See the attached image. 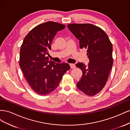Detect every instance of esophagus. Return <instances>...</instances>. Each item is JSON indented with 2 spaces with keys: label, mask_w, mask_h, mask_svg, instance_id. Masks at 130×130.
Here are the masks:
<instances>
[{
  "label": "esophagus",
  "mask_w": 130,
  "mask_h": 130,
  "mask_svg": "<svg viewBox=\"0 0 130 130\" xmlns=\"http://www.w3.org/2000/svg\"><path fill=\"white\" fill-rule=\"evenodd\" d=\"M69 65H70V68H71L72 69H73V68H74L75 67V65L73 63H70V64H69Z\"/></svg>",
  "instance_id": "1"
}]
</instances>
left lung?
<instances>
[{"mask_svg": "<svg viewBox=\"0 0 130 130\" xmlns=\"http://www.w3.org/2000/svg\"><path fill=\"white\" fill-rule=\"evenodd\" d=\"M68 28L79 40L80 48L87 49V66L76 64L82 72L77 87L86 95H95L104 87L113 65L112 44L105 31L91 24H70Z\"/></svg>", "mask_w": 130, "mask_h": 130, "instance_id": "1", "label": "left lung"}]
</instances>
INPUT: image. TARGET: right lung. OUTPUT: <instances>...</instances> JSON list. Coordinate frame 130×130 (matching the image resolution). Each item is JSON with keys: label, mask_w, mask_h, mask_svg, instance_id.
Wrapping results in <instances>:
<instances>
[{"label": "right lung", "mask_w": 130, "mask_h": 130, "mask_svg": "<svg viewBox=\"0 0 130 130\" xmlns=\"http://www.w3.org/2000/svg\"><path fill=\"white\" fill-rule=\"evenodd\" d=\"M65 26L54 22L42 23L30 31L21 45L19 66L31 88L40 95L54 91L70 69L69 64L57 63L45 56L57 32Z\"/></svg>", "instance_id": "1"}]
</instances>
